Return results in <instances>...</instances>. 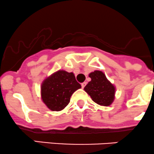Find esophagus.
Masks as SVG:
<instances>
[{
  "label": "esophagus",
  "instance_id": "1",
  "mask_svg": "<svg viewBox=\"0 0 154 154\" xmlns=\"http://www.w3.org/2000/svg\"><path fill=\"white\" fill-rule=\"evenodd\" d=\"M87 85V83L86 82H83V83H82V88H84L85 87V85Z\"/></svg>",
  "mask_w": 154,
  "mask_h": 154
}]
</instances>
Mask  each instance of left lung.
Returning a JSON list of instances; mask_svg holds the SVG:
<instances>
[{
    "label": "left lung",
    "mask_w": 154,
    "mask_h": 154,
    "mask_svg": "<svg viewBox=\"0 0 154 154\" xmlns=\"http://www.w3.org/2000/svg\"><path fill=\"white\" fill-rule=\"evenodd\" d=\"M91 82L84 90L91 96L93 101L103 106H109L115 100V88L103 72L96 70L89 74Z\"/></svg>",
    "instance_id": "1"
}]
</instances>
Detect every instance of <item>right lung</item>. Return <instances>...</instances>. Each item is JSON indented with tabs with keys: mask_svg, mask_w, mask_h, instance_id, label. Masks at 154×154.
Wrapping results in <instances>:
<instances>
[{
	"mask_svg": "<svg viewBox=\"0 0 154 154\" xmlns=\"http://www.w3.org/2000/svg\"><path fill=\"white\" fill-rule=\"evenodd\" d=\"M82 88L72 72L59 70L46 78L41 86V97L51 111H61L75 91Z\"/></svg>",
	"mask_w": 154,
	"mask_h": 154,
	"instance_id": "right-lung-1",
	"label": "right lung"
}]
</instances>
